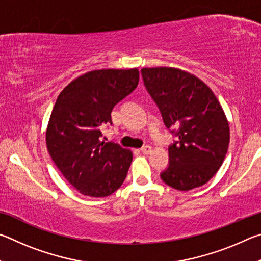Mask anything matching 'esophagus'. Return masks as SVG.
Masks as SVG:
<instances>
[{
  "instance_id": "1",
  "label": "esophagus",
  "mask_w": 261,
  "mask_h": 261,
  "mask_svg": "<svg viewBox=\"0 0 261 261\" xmlns=\"http://www.w3.org/2000/svg\"><path fill=\"white\" fill-rule=\"evenodd\" d=\"M140 151H141V153H144V154H149L152 152V147L148 146V145H146V146L141 147Z\"/></svg>"
}]
</instances>
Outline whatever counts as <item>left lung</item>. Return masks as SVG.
I'll return each mask as SVG.
<instances>
[{
	"label": "left lung",
	"instance_id": "8db88e82",
	"mask_svg": "<svg viewBox=\"0 0 261 261\" xmlns=\"http://www.w3.org/2000/svg\"><path fill=\"white\" fill-rule=\"evenodd\" d=\"M144 85L165 125L178 137L169 145V166L160 174L179 191L201 187L226 158L229 124L211 88L193 74L174 68L141 69Z\"/></svg>",
	"mask_w": 261,
	"mask_h": 261
}]
</instances>
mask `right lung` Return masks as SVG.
Segmentation results:
<instances>
[{
  "label": "right lung",
  "instance_id": "1",
  "mask_svg": "<svg viewBox=\"0 0 261 261\" xmlns=\"http://www.w3.org/2000/svg\"><path fill=\"white\" fill-rule=\"evenodd\" d=\"M137 69L95 70L61 92L50 115L46 144L53 161L84 196L107 197L124 182L132 153L101 140L112 110L138 85Z\"/></svg>",
  "mask_w": 261,
  "mask_h": 261
}]
</instances>
